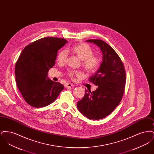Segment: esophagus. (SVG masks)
<instances>
[{
	"instance_id": "obj_1",
	"label": "esophagus",
	"mask_w": 154,
	"mask_h": 154,
	"mask_svg": "<svg viewBox=\"0 0 154 154\" xmlns=\"http://www.w3.org/2000/svg\"><path fill=\"white\" fill-rule=\"evenodd\" d=\"M73 86H74L73 84H72V83H70V82H67V83H66V84H65V87L66 88L71 87H73Z\"/></svg>"
}]
</instances>
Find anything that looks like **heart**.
<instances>
[{
    "label": "heart",
    "instance_id": "b5f03b06",
    "mask_svg": "<svg viewBox=\"0 0 154 154\" xmlns=\"http://www.w3.org/2000/svg\"><path fill=\"white\" fill-rule=\"evenodd\" d=\"M68 50L75 55L81 60V66L84 70L89 73L95 72L101 64V59L94 55V49L87 43H80L75 44L68 48ZM67 59V52L65 50L59 51L57 56V61L59 64H63ZM68 76L73 79L75 75H80V72L70 70L67 73Z\"/></svg>",
    "mask_w": 154,
    "mask_h": 154
}]
</instances>
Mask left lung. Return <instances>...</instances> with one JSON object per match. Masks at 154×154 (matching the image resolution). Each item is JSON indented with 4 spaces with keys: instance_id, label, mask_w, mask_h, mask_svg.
<instances>
[{
    "instance_id": "obj_1",
    "label": "left lung",
    "mask_w": 154,
    "mask_h": 154,
    "mask_svg": "<svg viewBox=\"0 0 154 154\" xmlns=\"http://www.w3.org/2000/svg\"><path fill=\"white\" fill-rule=\"evenodd\" d=\"M100 47L103 54L102 63L89 81L97 88L85 95L77 102V108L86 117L100 119L110 114L121 101L126 82L124 65L117 53L102 40L89 39Z\"/></svg>"
}]
</instances>
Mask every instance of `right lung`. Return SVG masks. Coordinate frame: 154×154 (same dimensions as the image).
<instances>
[{
    "label": "right lung",
    "instance_id": "obj_1",
    "mask_svg": "<svg viewBox=\"0 0 154 154\" xmlns=\"http://www.w3.org/2000/svg\"><path fill=\"white\" fill-rule=\"evenodd\" d=\"M67 43L65 38L44 37L28 45L15 66V80L25 102L40 108L54 102L64 86L47 77L54 66L57 52Z\"/></svg>",
    "mask_w": 154,
    "mask_h": 154
}]
</instances>
